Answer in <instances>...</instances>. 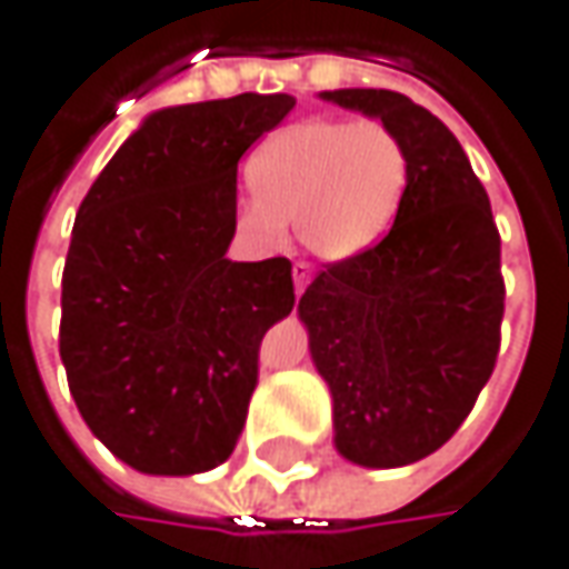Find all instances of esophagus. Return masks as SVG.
Instances as JSON below:
<instances>
[{"label": "esophagus", "mask_w": 569, "mask_h": 569, "mask_svg": "<svg viewBox=\"0 0 569 569\" xmlns=\"http://www.w3.org/2000/svg\"><path fill=\"white\" fill-rule=\"evenodd\" d=\"M291 274H295V288H298V295H303V288H307V284H310V278H313V269H310L307 262H295Z\"/></svg>", "instance_id": "34e87169"}]
</instances>
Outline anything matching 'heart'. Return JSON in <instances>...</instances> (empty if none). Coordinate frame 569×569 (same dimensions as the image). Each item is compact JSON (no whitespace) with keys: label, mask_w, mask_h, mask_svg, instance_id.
I'll list each match as a JSON object with an SVG mask.
<instances>
[{"label":"heart","mask_w":569,"mask_h":569,"mask_svg":"<svg viewBox=\"0 0 569 569\" xmlns=\"http://www.w3.org/2000/svg\"><path fill=\"white\" fill-rule=\"evenodd\" d=\"M249 198L237 227L278 242L288 220L329 262L375 249L393 227L410 186V150L383 121L307 118L274 130L246 162Z\"/></svg>","instance_id":"b5f03b06"}]
</instances>
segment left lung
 Wrapping results in <instances>:
<instances>
[{
    "label": "left lung",
    "mask_w": 569,
    "mask_h": 569,
    "mask_svg": "<svg viewBox=\"0 0 569 569\" xmlns=\"http://www.w3.org/2000/svg\"><path fill=\"white\" fill-rule=\"evenodd\" d=\"M320 99L393 128L410 186L375 249L320 271L298 303L310 358L332 393L336 451L403 468L458 432L499 356L502 271L490 198L458 137L390 89Z\"/></svg>",
    "instance_id": "8db88e82"
}]
</instances>
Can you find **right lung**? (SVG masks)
Segmentation results:
<instances>
[{"label":"right lung","mask_w":569,"mask_h":569,"mask_svg":"<svg viewBox=\"0 0 569 569\" xmlns=\"http://www.w3.org/2000/svg\"><path fill=\"white\" fill-rule=\"evenodd\" d=\"M291 108L284 92L159 108L79 204L60 358L92 436L140 473H204L237 448L262 336L295 307L288 259H227L237 162Z\"/></svg>","instance_id":"right-lung-1"}]
</instances>
